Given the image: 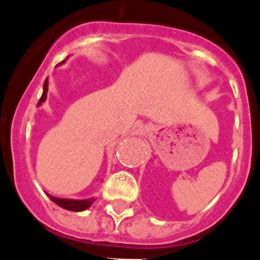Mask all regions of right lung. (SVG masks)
<instances>
[{"instance_id": "1", "label": "right lung", "mask_w": 260, "mask_h": 260, "mask_svg": "<svg viewBox=\"0 0 260 260\" xmlns=\"http://www.w3.org/2000/svg\"><path fill=\"white\" fill-rule=\"evenodd\" d=\"M65 61V60H64ZM60 62L59 65H61L62 62ZM47 91H48V79L46 78L45 83H43V93L42 97H41L40 103L38 105H41L42 103H45L46 99H47ZM48 195V193H47ZM48 198L53 201L55 204H57L59 207H61L62 209H67L70 210V212H83L86 210L87 208H89L92 205L96 199L94 198H89V199H84V200H74V199H61V198H56V196H52V195H48Z\"/></svg>"}]
</instances>
